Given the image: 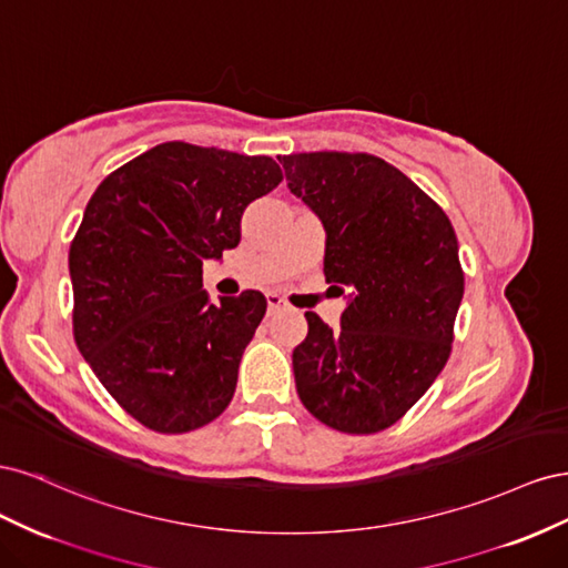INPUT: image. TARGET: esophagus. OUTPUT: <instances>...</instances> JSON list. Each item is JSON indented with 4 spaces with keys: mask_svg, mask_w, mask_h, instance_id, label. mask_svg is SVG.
<instances>
[{
    "mask_svg": "<svg viewBox=\"0 0 568 568\" xmlns=\"http://www.w3.org/2000/svg\"><path fill=\"white\" fill-rule=\"evenodd\" d=\"M284 307V298L282 296H277V294H267V313L272 315V313H277V311H282Z\"/></svg>",
    "mask_w": 568,
    "mask_h": 568,
    "instance_id": "1",
    "label": "esophagus"
}]
</instances>
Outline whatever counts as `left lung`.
<instances>
[{
  "instance_id": "left-lung-1",
  "label": "left lung",
  "mask_w": 568,
  "mask_h": 568,
  "mask_svg": "<svg viewBox=\"0 0 568 568\" xmlns=\"http://www.w3.org/2000/svg\"><path fill=\"white\" fill-rule=\"evenodd\" d=\"M291 194L324 225V277L348 288L341 326L305 313L294 351L301 403L343 434L398 422L436 382L464 294L448 215L384 159L315 151L280 159Z\"/></svg>"
}]
</instances>
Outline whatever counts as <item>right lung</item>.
I'll use <instances>...</instances> for the list:
<instances>
[{
	"label": "right lung",
	"instance_id": "obj_1",
	"mask_svg": "<svg viewBox=\"0 0 568 568\" xmlns=\"http://www.w3.org/2000/svg\"><path fill=\"white\" fill-rule=\"evenodd\" d=\"M282 182L270 156L165 142L97 186L68 253L75 343L146 428L184 434L230 405L261 291H203V263L242 239L246 205Z\"/></svg>",
	"mask_w": 568,
	"mask_h": 568
}]
</instances>
